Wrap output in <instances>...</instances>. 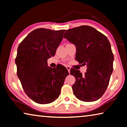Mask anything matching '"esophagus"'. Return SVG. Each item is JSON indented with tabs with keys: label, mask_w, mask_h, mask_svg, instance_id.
Listing matches in <instances>:
<instances>
[{
	"label": "esophagus",
	"mask_w": 127,
	"mask_h": 127,
	"mask_svg": "<svg viewBox=\"0 0 127 127\" xmlns=\"http://www.w3.org/2000/svg\"><path fill=\"white\" fill-rule=\"evenodd\" d=\"M66 68H67L68 71V72H69V73H70V70H71V67H69V66H67V67H66Z\"/></svg>",
	"instance_id": "obj_1"
}]
</instances>
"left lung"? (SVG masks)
Segmentation results:
<instances>
[{
    "instance_id": "obj_1",
    "label": "left lung",
    "mask_w": 127,
    "mask_h": 127,
    "mask_svg": "<svg viewBox=\"0 0 127 127\" xmlns=\"http://www.w3.org/2000/svg\"><path fill=\"white\" fill-rule=\"evenodd\" d=\"M66 38L76 47V60L87 64L84 74L71 69L76 81L72 85L76 97L84 102H93L103 95L113 71L114 55L107 38L94 28L88 25L68 29Z\"/></svg>"
}]
</instances>
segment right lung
<instances>
[{
	"instance_id": "add662e5",
	"label": "right lung",
	"mask_w": 127,
	"mask_h": 127,
	"mask_svg": "<svg viewBox=\"0 0 127 127\" xmlns=\"http://www.w3.org/2000/svg\"><path fill=\"white\" fill-rule=\"evenodd\" d=\"M65 32L38 28L18 47L15 59L17 76L26 94L37 103H50L57 99L69 74L61 64L52 69L47 63V59L55 55Z\"/></svg>"
}]
</instances>
